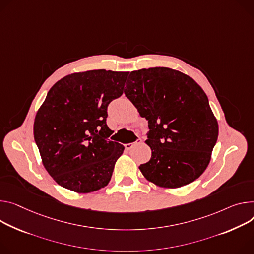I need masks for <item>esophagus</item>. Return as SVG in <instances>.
Masks as SVG:
<instances>
[{
    "label": "esophagus",
    "instance_id": "34e87169",
    "mask_svg": "<svg viewBox=\"0 0 254 254\" xmlns=\"http://www.w3.org/2000/svg\"><path fill=\"white\" fill-rule=\"evenodd\" d=\"M139 144H142V139H137L135 142H133V143H131V144H126L125 145V148L127 149V150H130L133 146H135V145H139Z\"/></svg>",
    "mask_w": 254,
    "mask_h": 254
}]
</instances>
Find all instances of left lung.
Listing matches in <instances>:
<instances>
[{
  "label": "left lung",
  "mask_w": 254,
  "mask_h": 254,
  "mask_svg": "<svg viewBox=\"0 0 254 254\" xmlns=\"http://www.w3.org/2000/svg\"><path fill=\"white\" fill-rule=\"evenodd\" d=\"M126 96L148 121L149 162L143 175L159 187L180 188L209 165L218 139V123L203 90L189 76L169 67L133 71Z\"/></svg>",
  "instance_id": "1"
}]
</instances>
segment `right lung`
Wrapping results in <instances>:
<instances>
[{
	"mask_svg": "<svg viewBox=\"0 0 254 254\" xmlns=\"http://www.w3.org/2000/svg\"><path fill=\"white\" fill-rule=\"evenodd\" d=\"M128 72L93 70L65 76L49 91L34 121L42 163L61 187L77 192L109 182L125 147L110 141L107 107L122 96Z\"/></svg>",
	"mask_w": 254,
	"mask_h": 254,
	"instance_id": "right-lung-1",
	"label": "right lung"
}]
</instances>
